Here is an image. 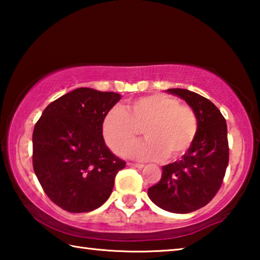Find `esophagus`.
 Segmentation results:
<instances>
[{"mask_svg": "<svg viewBox=\"0 0 260 260\" xmlns=\"http://www.w3.org/2000/svg\"><path fill=\"white\" fill-rule=\"evenodd\" d=\"M127 165L131 167H136V169H142V167H144L143 164H136V162H127Z\"/></svg>", "mask_w": 260, "mask_h": 260, "instance_id": "34e87169", "label": "esophagus"}]
</instances>
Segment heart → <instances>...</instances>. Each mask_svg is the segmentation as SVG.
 I'll return each instance as SVG.
<instances>
[{
	"mask_svg": "<svg viewBox=\"0 0 260 260\" xmlns=\"http://www.w3.org/2000/svg\"><path fill=\"white\" fill-rule=\"evenodd\" d=\"M145 128L147 139L126 147ZM102 135L113 152L139 160H158L169 153L174 158L186 152L196 138L197 117L192 109L180 105L179 100L166 94L135 99L125 109L114 107L104 114Z\"/></svg>",
	"mask_w": 260,
	"mask_h": 260,
	"instance_id": "b5f03b06",
	"label": "heart"
}]
</instances>
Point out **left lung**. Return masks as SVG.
Here are the masks:
<instances>
[{
  "mask_svg": "<svg viewBox=\"0 0 260 260\" xmlns=\"http://www.w3.org/2000/svg\"><path fill=\"white\" fill-rule=\"evenodd\" d=\"M166 93L186 101L199 128L181 159L161 167L160 181L148 189V196L162 210L189 213L208 204L221 186L230 159L227 125L219 109L200 94L181 88Z\"/></svg>",
  "mask_w": 260,
  "mask_h": 260,
  "instance_id": "obj_1",
  "label": "left lung"
}]
</instances>
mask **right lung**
Instances as JSON below:
<instances>
[{
	"label": "right lung",
	"mask_w": 260,
	"mask_h": 260,
	"mask_svg": "<svg viewBox=\"0 0 260 260\" xmlns=\"http://www.w3.org/2000/svg\"><path fill=\"white\" fill-rule=\"evenodd\" d=\"M121 95L77 88L43 110L33 131V169L48 197L65 211L89 212L111 195L126 161L104 142L102 120Z\"/></svg>",
	"instance_id": "add662e5"
}]
</instances>
